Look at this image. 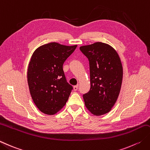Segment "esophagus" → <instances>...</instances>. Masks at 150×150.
Here are the masks:
<instances>
[{"mask_svg": "<svg viewBox=\"0 0 150 150\" xmlns=\"http://www.w3.org/2000/svg\"><path fill=\"white\" fill-rule=\"evenodd\" d=\"M78 90V86H73V90L77 91Z\"/></svg>", "mask_w": 150, "mask_h": 150, "instance_id": "obj_1", "label": "esophagus"}]
</instances>
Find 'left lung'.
<instances>
[{
    "instance_id": "obj_1",
    "label": "left lung",
    "mask_w": 150,
    "mask_h": 150,
    "mask_svg": "<svg viewBox=\"0 0 150 150\" xmlns=\"http://www.w3.org/2000/svg\"><path fill=\"white\" fill-rule=\"evenodd\" d=\"M89 60L90 89L83 95L85 106L95 116L110 112L120 94L123 67L118 52L102 42L80 47Z\"/></svg>"
}]
</instances>
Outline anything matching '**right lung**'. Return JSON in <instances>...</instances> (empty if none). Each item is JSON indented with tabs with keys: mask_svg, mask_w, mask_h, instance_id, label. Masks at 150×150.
I'll use <instances>...</instances> for the list:
<instances>
[{
	"mask_svg": "<svg viewBox=\"0 0 150 150\" xmlns=\"http://www.w3.org/2000/svg\"><path fill=\"white\" fill-rule=\"evenodd\" d=\"M77 47L51 42L39 47L32 54L28 84L32 100L42 112L54 115L68 100L73 87L67 83L63 64Z\"/></svg>",
	"mask_w": 150,
	"mask_h": 150,
	"instance_id": "1",
	"label": "right lung"
}]
</instances>
